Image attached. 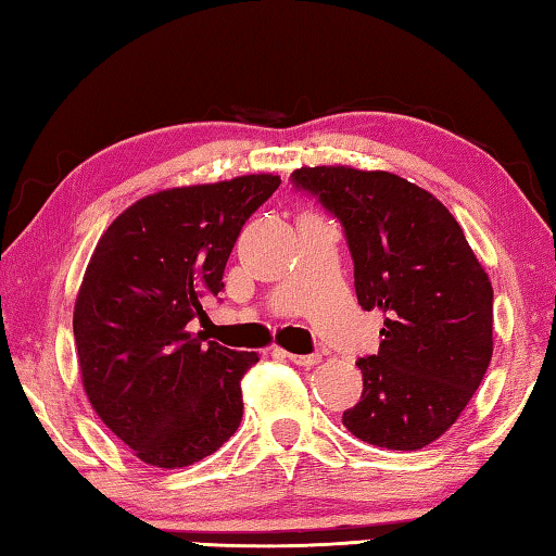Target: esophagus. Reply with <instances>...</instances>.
I'll return each mask as SVG.
<instances>
[{"label": "esophagus", "instance_id": "esophagus-1", "mask_svg": "<svg viewBox=\"0 0 556 556\" xmlns=\"http://www.w3.org/2000/svg\"><path fill=\"white\" fill-rule=\"evenodd\" d=\"M279 354H281V358L292 361V364H296V366H306V368H312L321 361L319 354H289V351H279Z\"/></svg>", "mask_w": 556, "mask_h": 556}]
</instances>
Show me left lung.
Listing matches in <instances>:
<instances>
[{
  "instance_id": "left-lung-1",
  "label": "left lung",
  "mask_w": 556,
  "mask_h": 556,
  "mask_svg": "<svg viewBox=\"0 0 556 556\" xmlns=\"http://www.w3.org/2000/svg\"><path fill=\"white\" fill-rule=\"evenodd\" d=\"M292 182L343 225L361 309L383 314L378 354L356 361L364 393L343 426L389 451L430 445L490 366L488 271L443 202L399 175L316 165Z\"/></svg>"
}]
</instances>
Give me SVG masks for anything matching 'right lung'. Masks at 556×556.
<instances>
[{
  "mask_svg": "<svg viewBox=\"0 0 556 556\" xmlns=\"http://www.w3.org/2000/svg\"><path fill=\"white\" fill-rule=\"evenodd\" d=\"M279 175L170 188L113 219L88 262L74 306L84 391L140 460L185 468L240 428V381L260 356L188 331L202 296L223 292L242 225Z\"/></svg>",
  "mask_w": 556,
  "mask_h": 556,
  "instance_id": "right-lung-1",
  "label": "right lung"
}]
</instances>
